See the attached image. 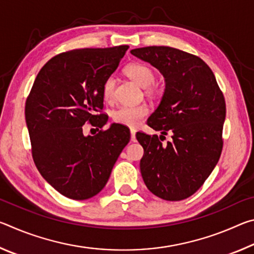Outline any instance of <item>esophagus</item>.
Returning a JSON list of instances; mask_svg holds the SVG:
<instances>
[{
  "label": "esophagus",
  "instance_id": "esophagus-1",
  "mask_svg": "<svg viewBox=\"0 0 254 254\" xmlns=\"http://www.w3.org/2000/svg\"><path fill=\"white\" fill-rule=\"evenodd\" d=\"M131 141H133V142H135V141H136L134 128H131Z\"/></svg>",
  "mask_w": 254,
  "mask_h": 254
}]
</instances>
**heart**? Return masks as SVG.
<instances>
[{
	"label": "heart",
	"instance_id": "1",
	"mask_svg": "<svg viewBox=\"0 0 254 254\" xmlns=\"http://www.w3.org/2000/svg\"><path fill=\"white\" fill-rule=\"evenodd\" d=\"M124 72L142 87H147L148 94L157 93L153 81L156 79V74L150 66L142 63H133L124 68ZM115 80L112 76L107 77L102 87V95L105 102H112L114 98ZM150 109L147 104L139 105H123L112 112V120L115 123L122 124L128 127H136L142 123L145 117L149 114Z\"/></svg>",
	"mask_w": 254,
	"mask_h": 254
}]
</instances>
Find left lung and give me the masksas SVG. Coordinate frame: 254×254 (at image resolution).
<instances>
[{
	"mask_svg": "<svg viewBox=\"0 0 254 254\" xmlns=\"http://www.w3.org/2000/svg\"><path fill=\"white\" fill-rule=\"evenodd\" d=\"M166 78V89L148 126L173 140L137 132L144 149L140 161L143 182L153 195L170 201L188 198L203 186L223 149L226 106L213 71L203 59L165 46L131 50Z\"/></svg>",
	"mask_w": 254,
	"mask_h": 254,
	"instance_id": "8db88e82",
	"label": "left lung"
}]
</instances>
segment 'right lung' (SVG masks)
Segmentation results:
<instances>
[{
	"mask_svg": "<svg viewBox=\"0 0 254 254\" xmlns=\"http://www.w3.org/2000/svg\"><path fill=\"white\" fill-rule=\"evenodd\" d=\"M128 46L85 48L62 53L41 68L25 102V121L33 161L42 177L60 194L83 200L107 183L130 130L112 124L102 113V87ZM101 128L85 137L82 126Z\"/></svg>",
	"mask_w": 254,
	"mask_h": 254,
	"instance_id": "obj_1",
	"label": "right lung"
}]
</instances>
